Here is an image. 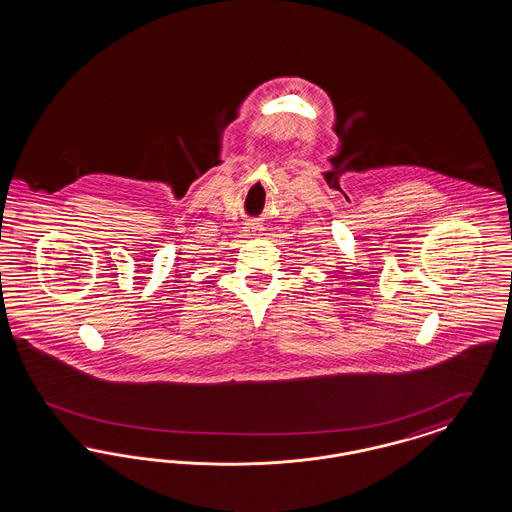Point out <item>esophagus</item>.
I'll return each instance as SVG.
<instances>
[{"label":"esophagus","mask_w":512,"mask_h":512,"mask_svg":"<svg viewBox=\"0 0 512 512\" xmlns=\"http://www.w3.org/2000/svg\"><path fill=\"white\" fill-rule=\"evenodd\" d=\"M246 229L251 236H255V232H259V227H257V225H247Z\"/></svg>","instance_id":"obj_1"}]
</instances>
